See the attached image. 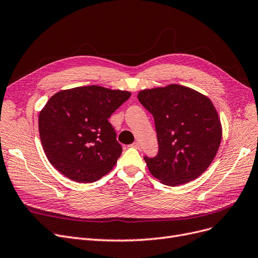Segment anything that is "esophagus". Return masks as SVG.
Instances as JSON below:
<instances>
[{
  "instance_id": "obj_1",
  "label": "esophagus",
  "mask_w": 258,
  "mask_h": 258,
  "mask_svg": "<svg viewBox=\"0 0 258 258\" xmlns=\"http://www.w3.org/2000/svg\"><path fill=\"white\" fill-rule=\"evenodd\" d=\"M130 146H131V147H133V148H137V149H139V148H140V144H139L138 142H135V143H132Z\"/></svg>"
}]
</instances>
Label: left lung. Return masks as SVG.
<instances>
[{
  "instance_id": "left-lung-1",
  "label": "left lung",
  "mask_w": 258,
  "mask_h": 258,
  "mask_svg": "<svg viewBox=\"0 0 258 258\" xmlns=\"http://www.w3.org/2000/svg\"><path fill=\"white\" fill-rule=\"evenodd\" d=\"M138 98L152 114L157 131V156L144 157L152 176L169 186L198 178L213 162L222 137L212 101L179 85L144 90Z\"/></svg>"
}]
</instances>
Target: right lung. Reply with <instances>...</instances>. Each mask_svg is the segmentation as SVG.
<instances>
[{
    "mask_svg": "<svg viewBox=\"0 0 258 258\" xmlns=\"http://www.w3.org/2000/svg\"><path fill=\"white\" fill-rule=\"evenodd\" d=\"M130 95L127 91L88 86L51 96L39 114L40 139L49 163L80 183L107 174L122 151L108 118Z\"/></svg>",
    "mask_w": 258,
    "mask_h": 258,
    "instance_id": "add662e5",
    "label": "right lung"
}]
</instances>
